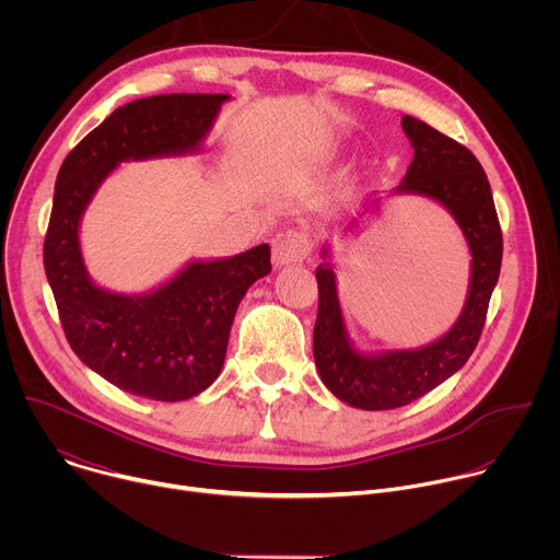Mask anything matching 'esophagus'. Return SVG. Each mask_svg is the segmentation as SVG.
<instances>
[{"instance_id":"esophagus-1","label":"esophagus","mask_w":560,"mask_h":560,"mask_svg":"<svg viewBox=\"0 0 560 560\" xmlns=\"http://www.w3.org/2000/svg\"><path fill=\"white\" fill-rule=\"evenodd\" d=\"M310 253H312V244H310L307 234L288 230L277 236L275 248H272V264H275V268L303 264L310 257Z\"/></svg>"}]
</instances>
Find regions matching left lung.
Masks as SVG:
<instances>
[{
	"label": "left lung",
	"mask_w": 560,
	"mask_h": 560,
	"mask_svg": "<svg viewBox=\"0 0 560 560\" xmlns=\"http://www.w3.org/2000/svg\"><path fill=\"white\" fill-rule=\"evenodd\" d=\"M401 126L415 148V159L392 195L432 199L454 217L471 255L469 285L454 326L436 341L410 350L361 352L348 335L332 255L328 246L324 248V261L316 268L314 363L324 385L339 401L359 410L404 408L465 365L481 339L503 259V234L490 182L478 159L421 119L404 115ZM378 203L381 199H374L365 212L378 210ZM357 223L359 219L350 228Z\"/></svg>",
	"instance_id": "obj_1"
}]
</instances>
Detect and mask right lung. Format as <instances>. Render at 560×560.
<instances>
[{
	"label": "right lung",
	"mask_w": 560,
	"mask_h": 560,
	"mask_svg": "<svg viewBox=\"0 0 560 560\" xmlns=\"http://www.w3.org/2000/svg\"><path fill=\"white\" fill-rule=\"evenodd\" d=\"M230 95H156L130 102L79 141L57 175L44 268L72 352L108 383L152 401H186L219 376L238 303L266 277L270 246L188 261L143 294L97 285L84 264L79 225L121 162L195 154Z\"/></svg>",
	"instance_id": "add662e5"
}]
</instances>
